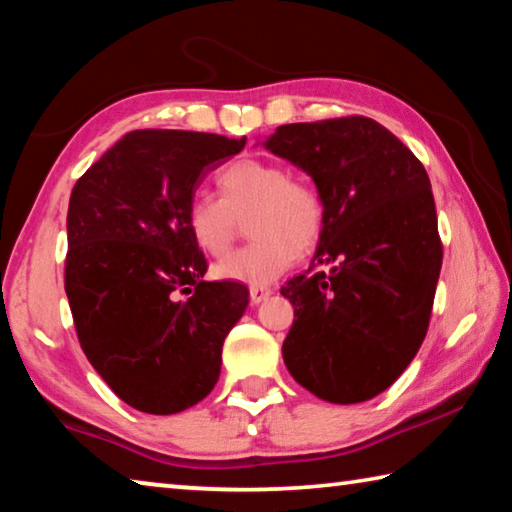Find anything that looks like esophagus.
Masks as SVG:
<instances>
[{
  "label": "esophagus",
  "mask_w": 512,
  "mask_h": 512,
  "mask_svg": "<svg viewBox=\"0 0 512 512\" xmlns=\"http://www.w3.org/2000/svg\"><path fill=\"white\" fill-rule=\"evenodd\" d=\"M271 293L273 291L268 287H250V302H253V305H259V302H264Z\"/></svg>",
  "instance_id": "obj_1"
}]
</instances>
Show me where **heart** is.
<instances>
[{
    "label": "heart",
    "instance_id": "1",
    "mask_svg": "<svg viewBox=\"0 0 512 512\" xmlns=\"http://www.w3.org/2000/svg\"><path fill=\"white\" fill-rule=\"evenodd\" d=\"M221 198L205 192L187 205V230L205 255L221 257L237 237V219H248L253 244L214 266V275L253 287L271 284L323 235L325 203L318 189L289 176L282 164L262 158L230 162L219 178Z\"/></svg>",
    "mask_w": 512,
    "mask_h": 512
}]
</instances>
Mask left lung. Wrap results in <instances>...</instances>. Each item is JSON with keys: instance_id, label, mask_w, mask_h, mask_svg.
<instances>
[{"instance_id": "1", "label": "left lung", "mask_w": 512, "mask_h": 512, "mask_svg": "<svg viewBox=\"0 0 512 512\" xmlns=\"http://www.w3.org/2000/svg\"><path fill=\"white\" fill-rule=\"evenodd\" d=\"M264 146L316 183L325 225L314 266H332L282 287L296 314L284 363L320 400L366 402L402 375L429 329L443 266L429 176L359 115L280 126Z\"/></svg>"}]
</instances>
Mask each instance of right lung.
Masks as SVG:
<instances>
[{
    "mask_svg": "<svg viewBox=\"0 0 512 512\" xmlns=\"http://www.w3.org/2000/svg\"><path fill=\"white\" fill-rule=\"evenodd\" d=\"M246 137L126 133L76 180L65 293L85 357L119 400L171 415L210 395L223 341L248 307L239 282H205L187 205Z\"/></svg>",
    "mask_w": 512,
    "mask_h": 512,
    "instance_id": "obj_1",
    "label": "right lung"
}]
</instances>
